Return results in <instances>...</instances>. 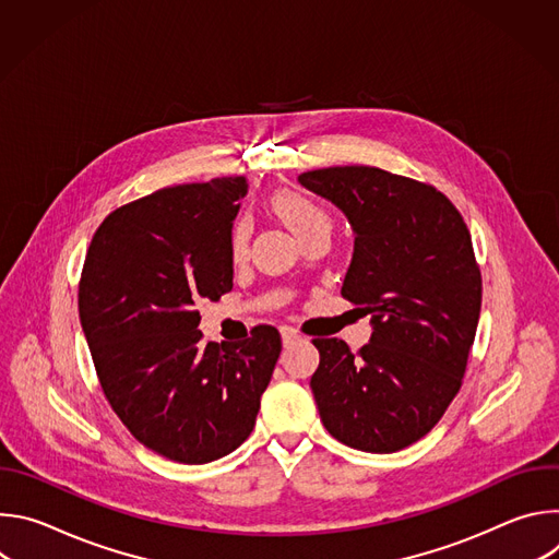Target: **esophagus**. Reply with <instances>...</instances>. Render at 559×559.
I'll return each mask as SVG.
<instances>
[{
    "label": "esophagus",
    "mask_w": 559,
    "mask_h": 559,
    "mask_svg": "<svg viewBox=\"0 0 559 559\" xmlns=\"http://www.w3.org/2000/svg\"><path fill=\"white\" fill-rule=\"evenodd\" d=\"M281 338H283V345H285V347H289V345H294L300 336L296 334V330H292V328H283V330H281Z\"/></svg>",
    "instance_id": "obj_1"
}]
</instances>
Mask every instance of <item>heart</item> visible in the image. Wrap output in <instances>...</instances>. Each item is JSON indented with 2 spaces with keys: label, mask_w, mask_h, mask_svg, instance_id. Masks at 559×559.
<instances>
[{
  "label": "heart",
  "mask_w": 559,
  "mask_h": 559,
  "mask_svg": "<svg viewBox=\"0 0 559 559\" xmlns=\"http://www.w3.org/2000/svg\"><path fill=\"white\" fill-rule=\"evenodd\" d=\"M270 210L300 238L311 236L313 231L332 229L330 214L318 205L313 199H309L305 192L294 188H281L270 194ZM250 241V225L248 221H236L229 234V252L231 259H243L248 252Z\"/></svg>",
  "instance_id": "b5f03b06"
}]
</instances>
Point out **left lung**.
I'll return each mask as SVG.
<instances>
[{
	"label": "left lung",
	"mask_w": 559,
	"mask_h": 559,
	"mask_svg": "<svg viewBox=\"0 0 559 559\" xmlns=\"http://www.w3.org/2000/svg\"><path fill=\"white\" fill-rule=\"evenodd\" d=\"M298 183L349 221L341 294L371 316L358 354L316 338L311 393L325 429L367 453L427 436L460 391L483 305V276L455 205L433 186L369 166L302 173Z\"/></svg>",
	"instance_id": "obj_1"
}]
</instances>
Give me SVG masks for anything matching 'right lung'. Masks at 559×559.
Wrapping results in <instances>:
<instances>
[{
	"mask_svg": "<svg viewBox=\"0 0 559 559\" xmlns=\"http://www.w3.org/2000/svg\"><path fill=\"white\" fill-rule=\"evenodd\" d=\"M246 194V177H223L117 207L79 283V321L110 407L143 447L183 464L248 440L281 356L272 325L231 345H203L197 330V305L231 289L229 234Z\"/></svg>",
	"mask_w": 559,
	"mask_h": 559,
	"instance_id": "obj_1",
	"label": "right lung"
}]
</instances>
